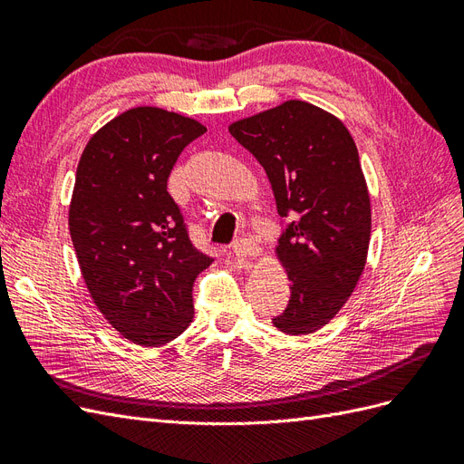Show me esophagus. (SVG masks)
<instances>
[{
	"label": "esophagus",
	"instance_id": "obj_1",
	"mask_svg": "<svg viewBox=\"0 0 464 464\" xmlns=\"http://www.w3.org/2000/svg\"><path fill=\"white\" fill-rule=\"evenodd\" d=\"M259 254H261V247L254 240H247V237H244V240H237L234 244V256L237 259H254Z\"/></svg>",
	"mask_w": 464,
	"mask_h": 464
}]
</instances>
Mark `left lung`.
Here are the masks:
<instances>
[{
  "label": "left lung",
  "mask_w": 464,
  "mask_h": 464,
  "mask_svg": "<svg viewBox=\"0 0 464 464\" xmlns=\"http://www.w3.org/2000/svg\"><path fill=\"white\" fill-rule=\"evenodd\" d=\"M228 131L263 166L280 217H290L276 257L290 280L286 334L325 327L354 292L368 259L370 193L346 125L304 101H286L230 123Z\"/></svg>",
  "instance_id": "obj_1"
}]
</instances>
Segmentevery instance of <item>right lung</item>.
Segmentation results:
<instances>
[{
    "label": "right lung",
    "mask_w": 464,
    "mask_h": 464,
    "mask_svg": "<svg viewBox=\"0 0 464 464\" xmlns=\"http://www.w3.org/2000/svg\"><path fill=\"white\" fill-rule=\"evenodd\" d=\"M198 120L137 106L98 130L77 166L69 232L82 278L123 339L160 346L193 319L195 278L213 259L195 249L168 193L172 168Z\"/></svg>",
    "instance_id": "add662e5"
}]
</instances>
